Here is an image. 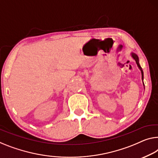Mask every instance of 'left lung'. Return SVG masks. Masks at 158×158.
<instances>
[{"mask_svg": "<svg viewBox=\"0 0 158 158\" xmlns=\"http://www.w3.org/2000/svg\"><path fill=\"white\" fill-rule=\"evenodd\" d=\"M132 56H133L134 60H135V62H136V64H137V65H138V68H139V69H140V71H141V74H142V79H143V70H142V68H141L140 65V64H139V60H138V56L136 55L135 54H134V53H132Z\"/></svg>", "mask_w": 158, "mask_h": 158, "instance_id": "obj_1", "label": "left lung"}]
</instances>
